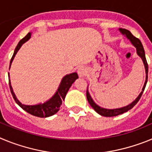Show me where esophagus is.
<instances>
[{"mask_svg": "<svg viewBox=\"0 0 152 152\" xmlns=\"http://www.w3.org/2000/svg\"><path fill=\"white\" fill-rule=\"evenodd\" d=\"M88 73V71L84 67H80L78 70H77V74H78L79 77H84Z\"/></svg>", "mask_w": 152, "mask_h": 152, "instance_id": "34e87169", "label": "esophagus"}]
</instances>
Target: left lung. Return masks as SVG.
<instances>
[{"label":"left lung","mask_w":152,"mask_h":152,"mask_svg":"<svg viewBox=\"0 0 152 152\" xmlns=\"http://www.w3.org/2000/svg\"><path fill=\"white\" fill-rule=\"evenodd\" d=\"M120 32H121L122 34L125 35L126 36V38L129 39V41L131 42V43L134 45V46L136 48V52L138 56L142 58V61L144 63L145 65V74H146V79H145V82L144 86H143V88H142V91L139 94V95L138 96V97L134 100L132 103H131L129 105L126 106V107H121V108H117V109H105L103 108V107H100L96 104L94 103V101L93 100V99L91 98V95H90L89 92H88V90H87V99H88V103H90V105L91 106L94 110L98 114H100L103 116H107V117H111V116H118V115H120V114H123L124 113L127 112L129 110H131L134 106L136 104L139 100H140L141 96L142 95V93L144 91L145 88L146 84H147V80H148V65L147 61H146V58H145V50L144 48H143V45H142V42H141L140 40L138 38L135 37L133 35L130 33L129 31L127 30L126 29H119Z\"/></svg>","instance_id":"1"}]
</instances>
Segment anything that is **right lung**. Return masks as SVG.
I'll list each match as a JSON object with an SVG mask.
<instances>
[{
    "label": "right lung",
    "instance_id": "1",
    "mask_svg": "<svg viewBox=\"0 0 152 152\" xmlns=\"http://www.w3.org/2000/svg\"><path fill=\"white\" fill-rule=\"evenodd\" d=\"M30 37L31 33H29L24 38H23L19 42L18 45L16 47L13 56H12L11 59H10V68L12 64V61H13V58H14L16 54H17V52H18L19 49H20V47L22 46L24 42H26V41H28L30 39ZM10 68H9V69H10ZM9 78H10V77H9ZM77 78H78V75H77V74L76 72H74V73L65 75L62 78V80H61L57 91L52 96V98H50L49 100H47L45 103H39V104H36V105H25V104H22L20 102L17 100V98L16 97L15 94L13 93V88H12L11 84H10V79H9V85H10V92H11L13 99L16 101V103L23 110H24L26 112L31 114V115H33V116L40 118H45L54 115V114H56L58 111L59 110L60 106L61 105L62 101L64 100V98H65V96H66L68 90L71 88V86L72 85V84L75 82V80Z\"/></svg>",
    "mask_w": 152,
    "mask_h": 152
}]
</instances>
